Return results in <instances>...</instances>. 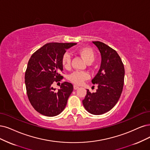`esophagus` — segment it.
<instances>
[{
  "label": "esophagus",
  "instance_id": "1",
  "mask_svg": "<svg viewBox=\"0 0 150 150\" xmlns=\"http://www.w3.org/2000/svg\"><path fill=\"white\" fill-rule=\"evenodd\" d=\"M79 87L78 86H76V85H74V90H77V89H79Z\"/></svg>",
  "mask_w": 150,
  "mask_h": 150
}]
</instances>
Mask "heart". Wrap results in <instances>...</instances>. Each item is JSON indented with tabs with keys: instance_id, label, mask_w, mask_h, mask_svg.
Wrapping results in <instances>:
<instances>
[{
	"instance_id": "obj_1",
	"label": "heart",
	"mask_w": 150,
	"mask_h": 150,
	"mask_svg": "<svg viewBox=\"0 0 150 150\" xmlns=\"http://www.w3.org/2000/svg\"><path fill=\"white\" fill-rule=\"evenodd\" d=\"M76 52L88 64H91L95 59V54L90 47H82L77 50ZM70 55L68 53H65L62 58V64L64 68L69 69L70 67ZM90 77V75L87 72L75 71L70 75L69 80L75 84L81 85L84 81L89 79Z\"/></svg>"
}]
</instances>
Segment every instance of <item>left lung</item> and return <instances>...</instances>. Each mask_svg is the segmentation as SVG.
<instances>
[{"instance_id":"8db88e82","label":"left lung","mask_w":150,"mask_h":150,"mask_svg":"<svg viewBox=\"0 0 150 150\" xmlns=\"http://www.w3.org/2000/svg\"><path fill=\"white\" fill-rule=\"evenodd\" d=\"M101 56L100 69L91 82L98 85L96 93L86 90L82 101L88 112L101 115L112 109L117 104L123 90L125 70L122 60L115 50L106 44L93 41Z\"/></svg>"}]
</instances>
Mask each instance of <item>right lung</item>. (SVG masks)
<instances>
[{
  "label": "right lung",
  "instance_id": "1",
  "mask_svg": "<svg viewBox=\"0 0 150 150\" xmlns=\"http://www.w3.org/2000/svg\"><path fill=\"white\" fill-rule=\"evenodd\" d=\"M76 43L50 42L33 54L25 72V85L28 98L32 106L42 115L54 117L62 112L73 91L69 82L62 83L56 90L52 86L62 78V58L66 50Z\"/></svg>",
  "mask_w": 150,
  "mask_h": 150
}]
</instances>
